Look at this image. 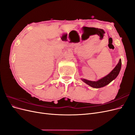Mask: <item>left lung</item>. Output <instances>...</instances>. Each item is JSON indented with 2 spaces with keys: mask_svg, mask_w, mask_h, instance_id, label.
Returning a JSON list of instances; mask_svg holds the SVG:
<instances>
[{
  "mask_svg": "<svg viewBox=\"0 0 135 135\" xmlns=\"http://www.w3.org/2000/svg\"><path fill=\"white\" fill-rule=\"evenodd\" d=\"M121 65H122V61L121 59L119 60V62L116 65L113 70L110 72L108 75L105 76V77L97 81H90L88 80L85 79H81L83 81L87 84L89 85V86H91L93 88H99L103 87L105 85H108L112 81H113L114 79H115L117 76L119 74L120 72V70L121 69Z\"/></svg>",
  "mask_w": 135,
  "mask_h": 135,
  "instance_id": "left-lung-1",
  "label": "left lung"
}]
</instances>
